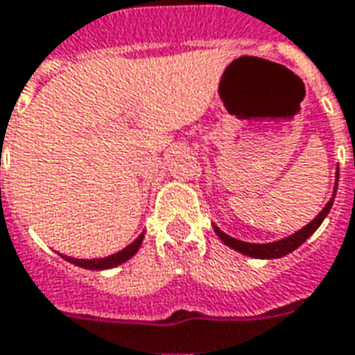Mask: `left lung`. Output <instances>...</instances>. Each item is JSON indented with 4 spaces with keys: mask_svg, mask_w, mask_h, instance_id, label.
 Listing matches in <instances>:
<instances>
[{
    "mask_svg": "<svg viewBox=\"0 0 355 355\" xmlns=\"http://www.w3.org/2000/svg\"><path fill=\"white\" fill-rule=\"evenodd\" d=\"M336 187H338V172H336V183H334V193L331 200L327 202L325 208L321 210V212L311 220L306 227H302L300 231H296L293 235H288V237L281 239V241H275V243H266V245H254V243H245V241H239V239L230 237L227 233H223L220 227H216L214 225V231H216V235L222 239L225 245L233 248V250H237V252L245 254V256H250V258H260V260H271V258H283L288 252H293L296 250L298 246L306 243V239L310 237L313 231L318 230L321 222L327 218V214L331 212V206L334 202V195H336Z\"/></svg>",
    "mask_w": 355,
    "mask_h": 355,
    "instance_id": "obj_1",
    "label": "left lung"
}]
</instances>
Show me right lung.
<instances>
[{
  "instance_id": "add662e5",
  "label": "right lung",
  "mask_w": 355,
  "mask_h": 355,
  "mask_svg": "<svg viewBox=\"0 0 355 355\" xmlns=\"http://www.w3.org/2000/svg\"><path fill=\"white\" fill-rule=\"evenodd\" d=\"M143 237L145 233H141L139 237L133 241L132 245H128L124 250L112 254V256H107V258H95V260H80V258H70V256H62L67 262L74 263V266H80L84 270H110V268H116L120 263H124L125 260H130L133 254L139 250V246L143 243Z\"/></svg>"
}]
</instances>
